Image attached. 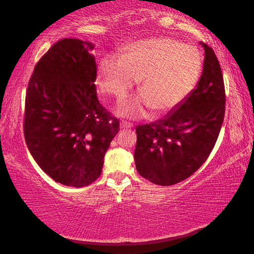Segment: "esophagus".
Segmentation results:
<instances>
[{"instance_id":"obj_1","label":"esophagus","mask_w":254,"mask_h":254,"mask_svg":"<svg viewBox=\"0 0 254 254\" xmlns=\"http://www.w3.org/2000/svg\"><path fill=\"white\" fill-rule=\"evenodd\" d=\"M120 127H121V128H131L132 127V124L122 121L121 124H120Z\"/></svg>"}]
</instances>
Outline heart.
Wrapping results in <instances>:
<instances>
[{
	"mask_svg": "<svg viewBox=\"0 0 254 254\" xmlns=\"http://www.w3.org/2000/svg\"><path fill=\"white\" fill-rule=\"evenodd\" d=\"M203 60L195 47L171 38H151L127 46L120 59L109 56L98 66L97 84L122 100L137 80L140 94L122 102L118 114L135 119L151 107L156 114L179 105L198 81Z\"/></svg>",
	"mask_w": 254,
	"mask_h": 254,
	"instance_id": "b5f03b06",
	"label": "heart"
}]
</instances>
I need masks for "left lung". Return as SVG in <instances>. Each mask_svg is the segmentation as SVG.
Returning a JSON list of instances; mask_svg holds the SVG:
<instances>
[{
  "label": "left lung",
  "mask_w": 254,
  "mask_h": 254,
  "mask_svg": "<svg viewBox=\"0 0 254 254\" xmlns=\"http://www.w3.org/2000/svg\"><path fill=\"white\" fill-rule=\"evenodd\" d=\"M205 50L196 88L165 118L137 126L134 161L137 173L160 186L183 182L200 168L212 152L225 113V89L214 50Z\"/></svg>",
  "instance_id": "left-lung-1"
}]
</instances>
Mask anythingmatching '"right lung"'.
<instances>
[{"label":"right lung","instance_id":"1","mask_svg":"<svg viewBox=\"0 0 254 254\" xmlns=\"http://www.w3.org/2000/svg\"><path fill=\"white\" fill-rule=\"evenodd\" d=\"M92 42L59 40L34 67L24 112L30 153L55 182L84 187L100 177L119 120L97 100Z\"/></svg>","mask_w":254,"mask_h":254}]
</instances>
